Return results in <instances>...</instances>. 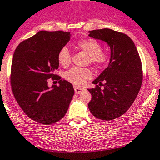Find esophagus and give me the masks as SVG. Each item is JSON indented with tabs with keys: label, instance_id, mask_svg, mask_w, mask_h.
I'll return each mask as SVG.
<instances>
[{
	"label": "esophagus",
	"instance_id": "1",
	"mask_svg": "<svg viewBox=\"0 0 160 160\" xmlns=\"http://www.w3.org/2000/svg\"><path fill=\"white\" fill-rule=\"evenodd\" d=\"M74 89H75V93H76V94H80V93L83 92V91H84V88L77 87V86H75Z\"/></svg>",
	"mask_w": 160,
	"mask_h": 160
}]
</instances>
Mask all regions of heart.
<instances>
[{"label":"heart","instance_id":"heart-1","mask_svg":"<svg viewBox=\"0 0 160 160\" xmlns=\"http://www.w3.org/2000/svg\"><path fill=\"white\" fill-rule=\"evenodd\" d=\"M80 49L89 56V60L96 66H101L108 61L109 56L107 52L101 51L100 42L94 39L83 40L77 43ZM59 64L63 67H68L71 63V52L67 47L60 48L57 54ZM92 77V72L88 68L74 67L64 73V78L75 85H83L88 79Z\"/></svg>","mask_w":160,"mask_h":160}]
</instances>
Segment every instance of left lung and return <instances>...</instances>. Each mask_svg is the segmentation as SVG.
<instances>
[{
	"label": "left lung",
	"instance_id": "left-lung-1",
	"mask_svg": "<svg viewBox=\"0 0 160 160\" xmlns=\"http://www.w3.org/2000/svg\"><path fill=\"white\" fill-rule=\"evenodd\" d=\"M88 32L92 38L107 43L111 50L108 66L92 81L96 88L88 89L92 95L88 108L95 117L112 120L124 114L136 100L143 80L142 64L136 45L126 34L110 28Z\"/></svg>",
	"mask_w": 160,
	"mask_h": 160
}]
</instances>
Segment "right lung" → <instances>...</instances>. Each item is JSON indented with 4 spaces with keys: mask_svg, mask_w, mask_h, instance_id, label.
Wrapping results in <instances>:
<instances>
[{
    "mask_svg": "<svg viewBox=\"0 0 160 160\" xmlns=\"http://www.w3.org/2000/svg\"><path fill=\"white\" fill-rule=\"evenodd\" d=\"M63 31H40L17 46L12 57L11 86L20 107L34 121L48 125L62 119L74 95L71 83L54 74L57 54L70 41ZM60 79L59 86L48 80Z\"/></svg>",
    "mask_w": 160,
    "mask_h": 160,
    "instance_id": "obj_1",
    "label": "right lung"
}]
</instances>
